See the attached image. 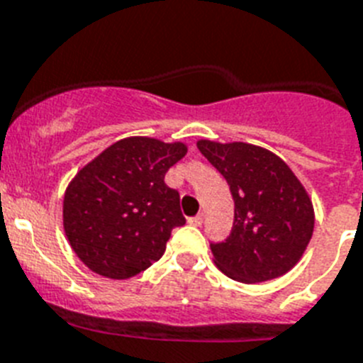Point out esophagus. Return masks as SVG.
Segmentation results:
<instances>
[{"instance_id":"esophagus-1","label":"esophagus","mask_w":363,"mask_h":363,"mask_svg":"<svg viewBox=\"0 0 363 363\" xmlns=\"http://www.w3.org/2000/svg\"><path fill=\"white\" fill-rule=\"evenodd\" d=\"M188 223H190V225H196V228H199V225L203 223V214H197V216L190 218V220H188Z\"/></svg>"}]
</instances>
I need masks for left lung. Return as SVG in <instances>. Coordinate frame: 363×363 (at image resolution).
<instances>
[{
  "label": "left lung",
  "mask_w": 363,
  "mask_h": 363,
  "mask_svg": "<svg viewBox=\"0 0 363 363\" xmlns=\"http://www.w3.org/2000/svg\"><path fill=\"white\" fill-rule=\"evenodd\" d=\"M197 149L228 181L235 201L231 235L211 244L214 264L240 284L287 274L313 235V205L302 182L263 147L199 140Z\"/></svg>",
  "instance_id": "left-lung-1"
}]
</instances>
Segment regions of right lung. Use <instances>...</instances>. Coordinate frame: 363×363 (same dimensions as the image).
<instances>
[{
	"label": "right lung",
	"instance_id": "right-lung-1",
	"mask_svg": "<svg viewBox=\"0 0 363 363\" xmlns=\"http://www.w3.org/2000/svg\"><path fill=\"white\" fill-rule=\"evenodd\" d=\"M188 147L147 135L115 141L67 186L63 228L93 272L128 279L156 263L175 228L186 223L179 191L164 182Z\"/></svg>",
	"mask_w": 363,
	"mask_h": 363
}]
</instances>
